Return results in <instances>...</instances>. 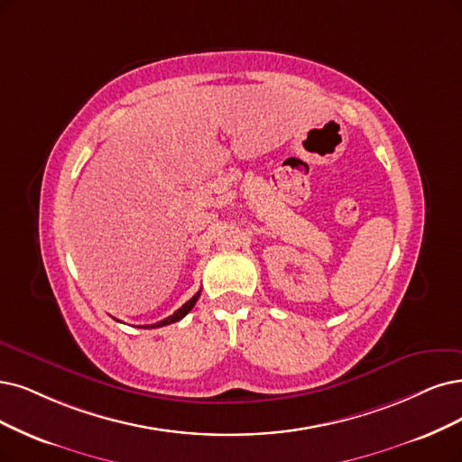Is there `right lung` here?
I'll return each mask as SVG.
<instances>
[{
    "mask_svg": "<svg viewBox=\"0 0 462 462\" xmlns=\"http://www.w3.org/2000/svg\"><path fill=\"white\" fill-rule=\"evenodd\" d=\"M199 299V291L188 300V302H184L180 309L173 314V316H169V318H165V319H162V321H158V323H152V326H144V329H156V328H163V326H169V323H175V321H179V319H182L188 312H190L192 309H194V304H196V300Z\"/></svg>",
    "mask_w": 462,
    "mask_h": 462,
    "instance_id": "1",
    "label": "right lung"
}]
</instances>
